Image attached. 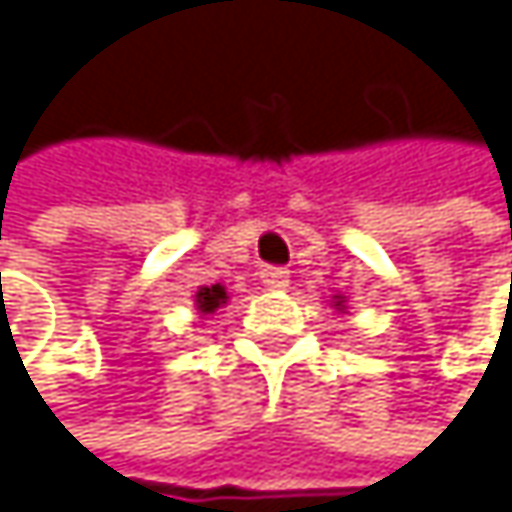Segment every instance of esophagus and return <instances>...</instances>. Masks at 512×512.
Returning <instances> with one entry per match:
<instances>
[{
    "label": "esophagus",
    "instance_id": "1",
    "mask_svg": "<svg viewBox=\"0 0 512 512\" xmlns=\"http://www.w3.org/2000/svg\"><path fill=\"white\" fill-rule=\"evenodd\" d=\"M261 282H264V288H270V291H285V288L291 285V273L282 270V267H267V270L261 273Z\"/></svg>",
    "mask_w": 512,
    "mask_h": 512
}]
</instances>
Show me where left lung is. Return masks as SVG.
Returning a JSON list of instances; mask_svg holds the SVG:
<instances>
[{
	"instance_id": "8db88e82",
	"label": "left lung",
	"mask_w": 512,
	"mask_h": 512,
	"mask_svg": "<svg viewBox=\"0 0 512 512\" xmlns=\"http://www.w3.org/2000/svg\"><path fill=\"white\" fill-rule=\"evenodd\" d=\"M331 306H334L337 312H346V309H349V306H346V297H343V294H334V297H331Z\"/></svg>"
}]
</instances>
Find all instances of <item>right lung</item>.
<instances>
[{
	"instance_id": "obj_1",
	"label": "right lung",
	"mask_w": 512,
	"mask_h": 512,
	"mask_svg": "<svg viewBox=\"0 0 512 512\" xmlns=\"http://www.w3.org/2000/svg\"><path fill=\"white\" fill-rule=\"evenodd\" d=\"M227 300H230V294H227V288L218 282V285H203V288H197V294H194V306H197V315L200 318H206V315H215L221 306H227Z\"/></svg>"
}]
</instances>
